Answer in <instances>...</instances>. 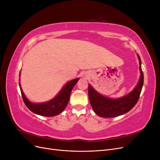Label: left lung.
Returning a JSON list of instances; mask_svg holds the SVG:
<instances>
[{
    "label": "left lung",
    "mask_w": 160,
    "mask_h": 160,
    "mask_svg": "<svg viewBox=\"0 0 160 160\" xmlns=\"http://www.w3.org/2000/svg\"><path fill=\"white\" fill-rule=\"evenodd\" d=\"M139 62L140 77L135 88L122 98L111 99L97 91L90 84L88 85L89 99L94 112L101 118H114L128 113L137 103L143 85V73L141 59L138 54Z\"/></svg>",
    "instance_id": "left-lung-1"
}]
</instances>
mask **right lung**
<instances>
[{
    "mask_svg": "<svg viewBox=\"0 0 160 160\" xmlns=\"http://www.w3.org/2000/svg\"><path fill=\"white\" fill-rule=\"evenodd\" d=\"M79 80V78H76L69 81L62 88L59 94L56 95L54 98L43 103L31 102L24 94L20 82H19V87H20L24 103H25L28 109L37 115L47 116V117H52V116L58 115L65 109L69 101L71 91ZM19 81H20V79H19Z\"/></svg>",
    "mask_w": 160,
    "mask_h": 160,
    "instance_id": "right-lung-1",
    "label": "right lung"
}]
</instances>
